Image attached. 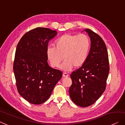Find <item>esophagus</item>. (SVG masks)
I'll list each match as a JSON object with an SVG mask.
<instances>
[{
	"label": "esophagus",
	"mask_w": 125,
	"mask_h": 125,
	"mask_svg": "<svg viewBox=\"0 0 125 125\" xmlns=\"http://www.w3.org/2000/svg\"><path fill=\"white\" fill-rule=\"evenodd\" d=\"M62 77H69V74L66 73H64L62 74Z\"/></svg>",
	"instance_id": "esophagus-1"
}]
</instances>
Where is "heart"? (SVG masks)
<instances>
[{"instance_id": "b5f03b06", "label": "heart", "mask_w": 125, "mask_h": 125, "mask_svg": "<svg viewBox=\"0 0 125 125\" xmlns=\"http://www.w3.org/2000/svg\"><path fill=\"white\" fill-rule=\"evenodd\" d=\"M55 47L48 46L46 56L52 68H57L65 60L61 68L70 70L78 68L86 62L89 53L91 42L86 34H65L57 39Z\"/></svg>"}]
</instances>
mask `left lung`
I'll return each mask as SVG.
<instances>
[{"instance_id": "8db88e82", "label": "left lung", "mask_w": 125, "mask_h": 125, "mask_svg": "<svg viewBox=\"0 0 125 125\" xmlns=\"http://www.w3.org/2000/svg\"><path fill=\"white\" fill-rule=\"evenodd\" d=\"M91 48L86 62L70 74L72 84L69 93L72 101L81 107H87L98 100L106 88L109 72L108 54L104 41L89 29Z\"/></svg>"}]
</instances>
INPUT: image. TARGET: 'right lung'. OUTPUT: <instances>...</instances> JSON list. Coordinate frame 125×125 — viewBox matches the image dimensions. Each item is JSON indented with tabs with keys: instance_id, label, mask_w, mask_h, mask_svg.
<instances>
[{
	"instance_id": "add662e5",
	"label": "right lung",
	"mask_w": 125,
	"mask_h": 125,
	"mask_svg": "<svg viewBox=\"0 0 125 125\" xmlns=\"http://www.w3.org/2000/svg\"><path fill=\"white\" fill-rule=\"evenodd\" d=\"M56 30L37 28L22 36L16 47L13 62L20 95L29 103L41 104L51 95L62 73L48 65L46 48L57 35Z\"/></svg>"
}]
</instances>
